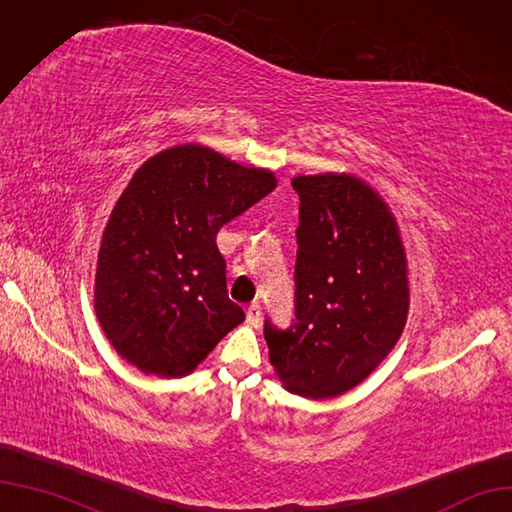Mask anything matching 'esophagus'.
Here are the masks:
<instances>
[{
	"label": "esophagus",
	"instance_id": "1",
	"mask_svg": "<svg viewBox=\"0 0 512 512\" xmlns=\"http://www.w3.org/2000/svg\"><path fill=\"white\" fill-rule=\"evenodd\" d=\"M260 315H262L260 305H258V303H252V305L248 307V311H245V320H248V324H250V326H258V322H260Z\"/></svg>",
	"mask_w": 512,
	"mask_h": 512
}]
</instances>
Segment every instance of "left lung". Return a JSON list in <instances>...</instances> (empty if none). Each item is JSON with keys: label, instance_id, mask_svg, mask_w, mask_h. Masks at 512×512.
Masks as SVG:
<instances>
[{"label": "left lung", "instance_id": "1", "mask_svg": "<svg viewBox=\"0 0 512 512\" xmlns=\"http://www.w3.org/2000/svg\"><path fill=\"white\" fill-rule=\"evenodd\" d=\"M294 309L264 324L275 375L292 394L341 396L385 360L407 324L409 264L398 222L351 173L298 175Z\"/></svg>", "mask_w": 512, "mask_h": 512}]
</instances>
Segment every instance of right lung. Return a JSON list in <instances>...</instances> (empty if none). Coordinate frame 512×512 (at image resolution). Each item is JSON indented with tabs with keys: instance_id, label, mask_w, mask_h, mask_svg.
<instances>
[{
	"instance_id": "add662e5",
	"label": "right lung",
	"mask_w": 512,
	"mask_h": 512,
	"mask_svg": "<svg viewBox=\"0 0 512 512\" xmlns=\"http://www.w3.org/2000/svg\"><path fill=\"white\" fill-rule=\"evenodd\" d=\"M277 186L269 169L184 144L135 171L101 237L95 313L114 349L146 375L192 373L245 320L226 292L220 228Z\"/></svg>"
}]
</instances>
